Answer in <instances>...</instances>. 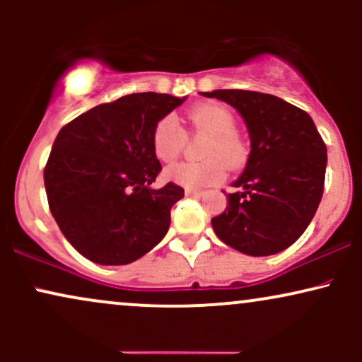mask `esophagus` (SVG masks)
<instances>
[{
  "instance_id": "esophagus-1",
  "label": "esophagus",
  "mask_w": 362,
  "mask_h": 362,
  "mask_svg": "<svg viewBox=\"0 0 362 362\" xmlns=\"http://www.w3.org/2000/svg\"><path fill=\"white\" fill-rule=\"evenodd\" d=\"M204 194V190L201 189H185V195H189V197H201V195Z\"/></svg>"
}]
</instances>
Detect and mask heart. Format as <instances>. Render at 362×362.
I'll return each mask as SVG.
<instances>
[{"instance_id": "b5f03b06", "label": "heart", "mask_w": 362, "mask_h": 362, "mask_svg": "<svg viewBox=\"0 0 362 362\" xmlns=\"http://www.w3.org/2000/svg\"><path fill=\"white\" fill-rule=\"evenodd\" d=\"M189 126L195 134L207 136L202 144L206 160L195 163H175L165 170L170 182L187 189H204L223 180L228 168H240L247 161L248 149L236 131L235 115L228 107L216 102L199 103L187 112ZM187 136L173 117L160 119L151 131V148L155 156L163 163L175 161L184 151Z\"/></svg>"}]
</instances>
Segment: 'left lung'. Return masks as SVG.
<instances>
[{
	"mask_svg": "<svg viewBox=\"0 0 362 362\" xmlns=\"http://www.w3.org/2000/svg\"><path fill=\"white\" fill-rule=\"evenodd\" d=\"M238 110L252 149L247 167L211 219L218 238L252 257L279 253L305 233L323 195L327 146L305 110L248 90L204 91Z\"/></svg>",
	"mask_w": 362,
	"mask_h": 362,
	"instance_id": "obj_1",
	"label": "left lung"
}]
</instances>
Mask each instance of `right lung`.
Masks as SVG:
<instances>
[{"label": "right lung", "instance_id": "add662e5", "mask_svg": "<svg viewBox=\"0 0 362 362\" xmlns=\"http://www.w3.org/2000/svg\"><path fill=\"white\" fill-rule=\"evenodd\" d=\"M184 98L132 93L66 124L44 170L49 209L69 243L100 265H126L163 240L170 209L184 189H151L161 165L151 148L155 124Z\"/></svg>", "mask_w": 362, "mask_h": 362}]
</instances>
